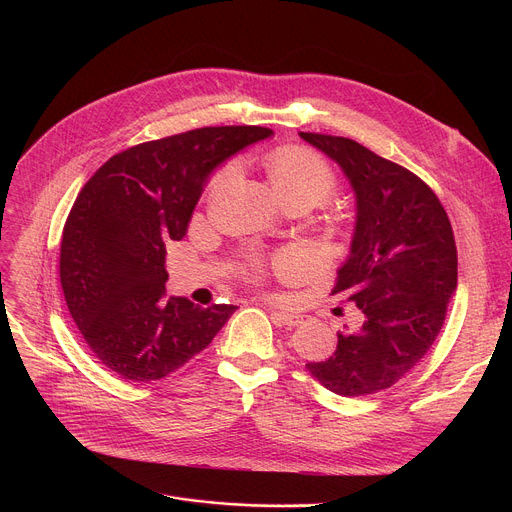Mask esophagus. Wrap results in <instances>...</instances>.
<instances>
[{"label":"esophagus","instance_id":"obj_1","mask_svg":"<svg viewBox=\"0 0 512 512\" xmlns=\"http://www.w3.org/2000/svg\"><path fill=\"white\" fill-rule=\"evenodd\" d=\"M271 318L275 324L279 326H287V328H294V326H300L304 316L296 314V312H281V310H273L271 308Z\"/></svg>","mask_w":512,"mask_h":512}]
</instances>
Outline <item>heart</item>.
<instances>
[{"mask_svg":"<svg viewBox=\"0 0 512 512\" xmlns=\"http://www.w3.org/2000/svg\"><path fill=\"white\" fill-rule=\"evenodd\" d=\"M267 168L287 204L308 202L314 206L330 198L338 186V176L332 164L320 152L306 148V145H279V148L269 152ZM241 170L243 164L239 158L223 162L212 172L208 180V192H223L241 176ZM273 267L285 273L298 271L300 259L291 253H281L273 259ZM251 271L253 275H261L263 265L255 263Z\"/></svg>","mask_w":512,"mask_h":512,"instance_id":"b5f03b06","label":"heart"}]
</instances>
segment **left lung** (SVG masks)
Returning <instances> with one entry per match:
<instances>
[{"instance_id": "1", "label": "left lung", "mask_w": 512, "mask_h": 512, "mask_svg": "<svg viewBox=\"0 0 512 512\" xmlns=\"http://www.w3.org/2000/svg\"><path fill=\"white\" fill-rule=\"evenodd\" d=\"M300 135L332 158L356 194V229L330 296L354 302L364 320L338 332L328 360L308 371L332 393L364 397L393 387L440 334L458 285V251L448 212L413 172L358 141Z\"/></svg>"}]
</instances>
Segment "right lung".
<instances>
[{
	"label": "right lung",
	"mask_w": 512,
	"mask_h": 512,
	"mask_svg": "<svg viewBox=\"0 0 512 512\" xmlns=\"http://www.w3.org/2000/svg\"><path fill=\"white\" fill-rule=\"evenodd\" d=\"M261 125L200 127L109 158L62 229L60 285L93 356L125 381H160L204 350L237 306L166 298V243L186 235L208 174Z\"/></svg>",
	"instance_id": "obj_1"
}]
</instances>
